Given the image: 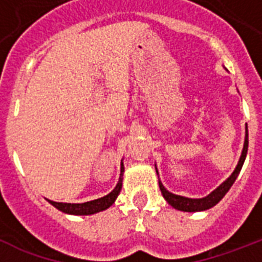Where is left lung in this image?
Here are the masks:
<instances>
[{
	"label": "left lung",
	"instance_id": "1",
	"mask_svg": "<svg viewBox=\"0 0 262 262\" xmlns=\"http://www.w3.org/2000/svg\"><path fill=\"white\" fill-rule=\"evenodd\" d=\"M247 152H248V127L245 126L244 147H243L242 156H240L239 159V163H237V165H236L232 174L227 178L223 184L219 185L214 191H211L209 195L203 196V198H187V196L177 195V194H173L169 190H166V187L164 186L163 182L159 180V186H160V190H161V194H163V196L165 198V201L169 203V205L172 206V207H174L176 210H180V211L198 212V211H205V210L211 209V207H214L217 202H221L222 198L226 195L227 191L230 190L231 186L233 185V182L236 181V178H237V176H239L240 170H242L243 168V164H244L245 161V157H247ZM155 168H156V173L157 176H159L156 164H155Z\"/></svg>",
	"mask_w": 262,
	"mask_h": 262
}]
</instances>
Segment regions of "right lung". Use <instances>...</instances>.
I'll return each instance as SVG.
<instances>
[{
    "instance_id": "add662e5",
    "label": "right lung",
    "mask_w": 262,
    "mask_h": 262,
    "mask_svg": "<svg viewBox=\"0 0 262 262\" xmlns=\"http://www.w3.org/2000/svg\"><path fill=\"white\" fill-rule=\"evenodd\" d=\"M123 172H124V165L123 160L120 161V174H119V181H118L117 186L113 189L111 193H108L107 195L101 196L98 200L89 201V202L84 203H66V202H55V201L46 200L51 203L52 206H55L57 210L66 212L69 215H92L97 214V212H101L103 210L108 209L113 203L115 202V200L119 195L120 190H122V182H123Z\"/></svg>"
}]
</instances>
